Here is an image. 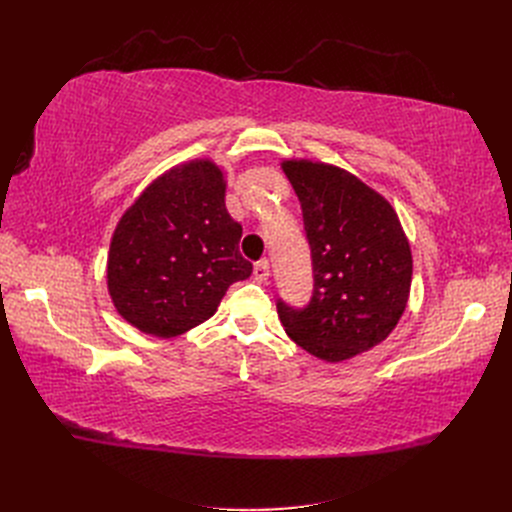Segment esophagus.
<instances>
[{
	"mask_svg": "<svg viewBox=\"0 0 512 512\" xmlns=\"http://www.w3.org/2000/svg\"><path fill=\"white\" fill-rule=\"evenodd\" d=\"M253 276H255V280H259V282H265L267 278H270V261H267V259L257 261L255 267H253Z\"/></svg>",
	"mask_w": 512,
	"mask_h": 512,
	"instance_id": "34e87169",
	"label": "esophagus"
}]
</instances>
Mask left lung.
I'll use <instances>...</instances> for the list:
<instances>
[{"mask_svg":"<svg viewBox=\"0 0 512 512\" xmlns=\"http://www.w3.org/2000/svg\"><path fill=\"white\" fill-rule=\"evenodd\" d=\"M303 209L313 297L278 301L286 334L328 363L378 346L405 313L413 257L392 205L351 172L309 159L282 161Z\"/></svg>","mask_w":512,"mask_h":512,"instance_id":"left-lung-1","label":"left lung"}]
</instances>
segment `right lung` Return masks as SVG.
Segmentation results:
<instances>
[{"label":"right lung","instance_id":"add662e5","mask_svg":"<svg viewBox=\"0 0 512 512\" xmlns=\"http://www.w3.org/2000/svg\"><path fill=\"white\" fill-rule=\"evenodd\" d=\"M224 197V172L195 159L161 174L124 211L107 290L128 324L159 338L184 334L218 311L230 284L251 276L238 251L242 226Z\"/></svg>","mask_w":512,"mask_h":512}]
</instances>
